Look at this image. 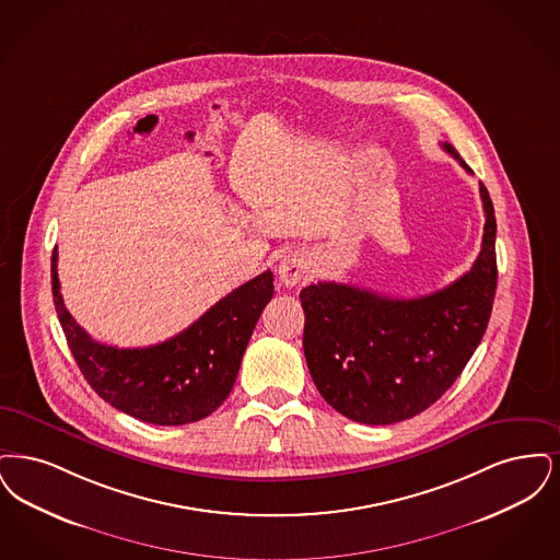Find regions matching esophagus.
<instances>
[{
	"label": "esophagus",
	"instance_id": "esophagus-1",
	"mask_svg": "<svg viewBox=\"0 0 560 560\" xmlns=\"http://www.w3.org/2000/svg\"><path fill=\"white\" fill-rule=\"evenodd\" d=\"M278 273L287 287H294L303 278V261L296 257H284L278 266Z\"/></svg>",
	"mask_w": 560,
	"mask_h": 560
}]
</instances>
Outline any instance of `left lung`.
<instances>
[{"label": "left lung", "instance_id": "left-lung-1", "mask_svg": "<svg viewBox=\"0 0 560 560\" xmlns=\"http://www.w3.org/2000/svg\"><path fill=\"white\" fill-rule=\"evenodd\" d=\"M450 152L472 173L456 148ZM486 228L472 268L424 296L390 299L351 284L317 282L299 292L303 351L319 395L342 416L393 424L431 408L454 385L486 335L495 296V215L479 186Z\"/></svg>", "mask_w": 560, "mask_h": 560}]
</instances>
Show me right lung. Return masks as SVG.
I'll list each match as a JSON object with an SVG mask.
<instances>
[{
  "mask_svg": "<svg viewBox=\"0 0 560 560\" xmlns=\"http://www.w3.org/2000/svg\"><path fill=\"white\" fill-rule=\"evenodd\" d=\"M51 255V294L74 362L97 395L113 408L159 427L207 418L236 383L244 349L273 296V273L264 271L218 303L173 339L121 349L97 342L65 307Z\"/></svg>",
  "mask_w": 560,
  "mask_h": 560,
  "instance_id": "add662e5",
  "label": "right lung"
}]
</instances>
